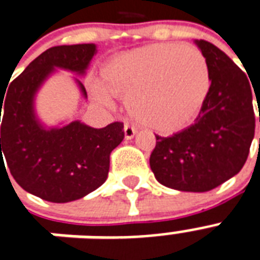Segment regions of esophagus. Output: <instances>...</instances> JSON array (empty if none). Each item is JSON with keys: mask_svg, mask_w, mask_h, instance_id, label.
I'll return each instance as SVG.
<instances>
[{"mask_svg": "<svg viewBox=\"0 0 260 260\" xmlns=\"http://www.w3.org/2000/svg\"><path fill=\"white\" fill-rule=\"evenodd\" d=\"M123 130H124V138H126V140H132V138H134V136L137 134L136 128L133 127V126H130L128 123L124 124Z\"/></svg>", "mask_w": 260, "mask_h": 260, "instance_id": "esophagus-1", "label": "esophagus"}]
</instances>
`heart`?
Segmentation results:
<instances>
[{"instance_id": "heart-1", "label": "heart", "mask_w": 260, "mask_h": 260, "mask_svg": "<svg viewBox=\"0 0 260 260\" xmlns=\"http://www.w3.org/2000/svg\"><path fill=\"white\" fill-rule=\"evenodd\" d=\"M102 78L90 84L96 100L126 98L130 115L164 136L186 128L210 92L206 59L187 44L154 43L118 54L104 63Z\"/></svg>"}]
</instances>
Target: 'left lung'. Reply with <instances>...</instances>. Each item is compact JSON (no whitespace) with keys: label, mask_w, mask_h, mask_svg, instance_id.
Listing matches in <instances>:
<instances>
[{"label":"left lung","mask_w":260,"mask_h":260,"mask_svg":"<svg viewBox=\"0 0 260 260\" xmlns=\"http://www.w3.org/2000/svg\"><path fill=\"white\" fill-rule=\"evenodd\" d=\"M195 44L209 68V96L194 124L171 137L156 136L149 162L162 186L205 192L240 172L253 140L255 115L247 74L214 44Z\"/></svg>","instance_id":"left-lung-1"}]
</instances>
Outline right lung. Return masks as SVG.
<instances>
[{"mask_svg": "<svg viewBox=\"0 0 260 260\" xmlns=\"http://www.w3.org/2000/svg\"><path fill=\"white\" fill-rule=\"evenodd\" d=\"M96 44H72L51 47L35 58L0 96V166L2 154L8 170L21 188L54 203L72 202L85 197L106 182L110 154L123 141V123L114 122L93 128L80 120L63 126L46 127L35 112V98L57 69L84 76ZM74 81L86 99L78 78ZM8 175V174H7Z\"/></svg>", "mask_w": 260, "mask_h": 260, "instance_id": "1", "label": "right lung"}]
</instances>
